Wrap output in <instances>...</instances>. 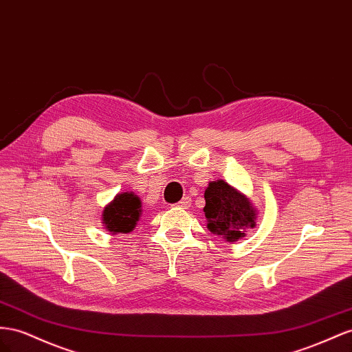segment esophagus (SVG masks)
Wrapping results in <instances>:
<instances>
[{
    "label": "esophagus",
    "instance_id": "34e87169",
    "mask_svg": "<svg viewBox=\"0 0 352 352\" xmlns=\"http://www.w3.org/2000/svg\"><path fill=\"white\" fill-rule=\"evenodd\" d=\"M189 206H191V198L189 197H184L177 204H175V207H179V208H188Z\"/></svg>",
    "mask_w": 352,
    "mask_h": 352
}]
</instances>
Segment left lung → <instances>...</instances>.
<instances>
[{"instance_id": "left-lung-1", "label": "left lung", "mask_w": 352, "mask_h": 352, "mask_svg": "<svg viewBox=\"0 0 352 352\" xmlns=\"http://www.w3.org/2000/svg\"><path fill=\"white\" fill-rule=\"evenodd\" d=\"M204 199L207 230L225 241L234 244L245 236L249 228L256 226L258 208L249 197L225 180L208 182Z\"/></svg>"}]
</instances>
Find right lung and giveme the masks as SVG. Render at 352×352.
<instances>
[{
    "instance_id": "1",
    "label": "right lung",
    "mask_w": 352,
    "mask_h": 352,
    "mask_svg": "<svg viewBox=\"0 0 352 352\" xmlns=\"http://www.w3.org/2000/svg\"><path fill=\"white\" fill-rule=\"evenodd\" d=\"M142 216V201L135 192H120L102 210V225L112 235L129 234Z\"/></svg>"
}]
</instances>
